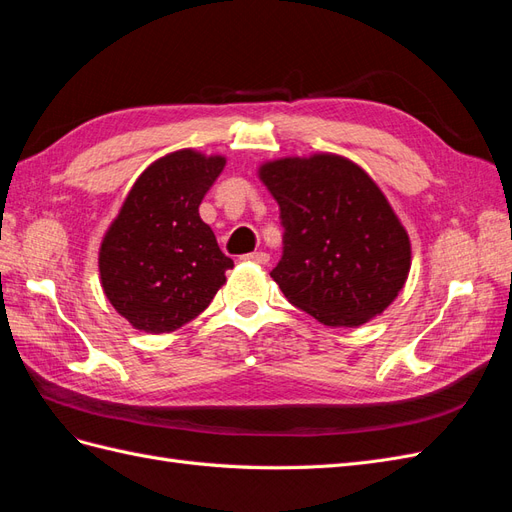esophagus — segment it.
<instances>
[{"label":"esophagus","instance_id":"34e87169","mask_svg":"<svg viewBox=\"0 0 512 512\" xmlns=\"http://www.w3.org/2000/svg\"><path fill=\"white\" fill-rule=\"evenodd\" d=\"M243 260L256 262V265H267V262H269V254H267V252H252V254H245Z\"/></svg>","mask_w":512,"mask_h":512}]
</instances>
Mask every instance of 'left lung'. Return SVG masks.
I'll return each mask as SVG.
<instances>
[{"label": "left lung", "mask_w": 512, "mask_h": 512, "mask_svg": "<svg viewBox=\"0 0 512 512\" xmlns=\"http://www.w3.org/2000/svg\"><path fill=\"white\" fill-rule=\"evenodd\" d=\"M280 205L284 254L271 277L327 327H361L389 307L410 271V239L361 166L314 153L262 164Z\"/></svg>", "instance_id": "8db88e82"}]
</instances>
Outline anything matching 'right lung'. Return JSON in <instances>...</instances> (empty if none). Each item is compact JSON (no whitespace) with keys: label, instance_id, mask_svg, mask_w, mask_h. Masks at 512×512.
Instances as JSON below:
<instances>
[{"label":"right lung","instance_id":"add662e5","mask_svg":"<svg viewBox=\"0 0 512 512\" xmlns=\"http://www.w3.org/2000/svg\"><path fill=\"white\" fill-rule=\"evenodd\" d=\"M224 166L226 158L194 149L168 153L136 179L106 230L102 288L134 329L177 331L213 301L235 267L198 213Z\"/></svg>","mask_w":512,"mask_h":512}]
</instances>
